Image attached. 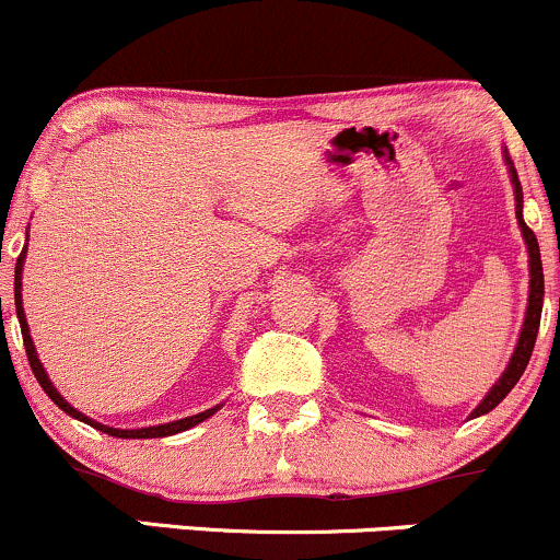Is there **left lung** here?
<instances>
[{"label":"left lung","mask_w":560,"mask_h":560,"mask_svg":"<svg viewBox=\"0 0 560 560\" xmlns=\"http://www.w3.org/2000/svg\"><path fill=\"white\" fill-rule=\"evenodd\" d=\"M508 164H510V180H513V190H515V214H518L521 233H524L526 247H529V268H532L529 308H526L524 329H521V340H518V346H515V353H513V359H510L508 370L502 372V377H500V380H497V385H494V388L489 390V396L483 398V401L478 404L476 409H472V415H470V417L487 415V411L494 409L497 404H500L502 398H505L508 393L515 388V383H518L521 374H524L526 364H529V359H532V350H534V342H537V331H539V318H542V298H545L542 257H539V244H537V236H534V231L529 229V225L524 223V188H521L518 172H515L513 162H510V156H508Z\"/></svg>","instance_id":"8db88e82"}]
</instances>
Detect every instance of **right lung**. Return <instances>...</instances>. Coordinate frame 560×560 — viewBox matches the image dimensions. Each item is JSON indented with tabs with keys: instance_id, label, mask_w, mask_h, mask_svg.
<instances>
[{
	"instance_id": "right-lung-1",
	"label": "right lung",
	"mask_w": 560,
	"mask_h": 560,
	"mask_svg": "<svg viewBox=\"0 0 560 560\" xmlns=\"http://www.w3.org/2000/svg\"><path fill=\"white\" fill-rule=\"evenodd\" d=\"M23 260H26V247H23L21 255H18V262H15V311H18V322H21V331H23V346H26V355H28V364H31V372H34V377L39 380V385L45 388L47 396L52 398L55 404H58L60 409L66 411V415L77 417V420L88 422V425L103 430V433L114 435V439H164V435H175L180 433V430H188L194 425H199V422H205L207 417H212L214 409H207V411H199V415L194 417H186V420H177V422H167V425H153V428H140V430H119V428H108V425H101V422L90 420V417H84L82 411H77L71 407L69 401H66L63 396H60L58 390L52 388L50 377H47V372L42 370L39 359H36V350H34V342H31V335H28V324H26V313H23V303H21V270H23ZM2 303V300H0Z\"/></svg>"
}]
</instances>
